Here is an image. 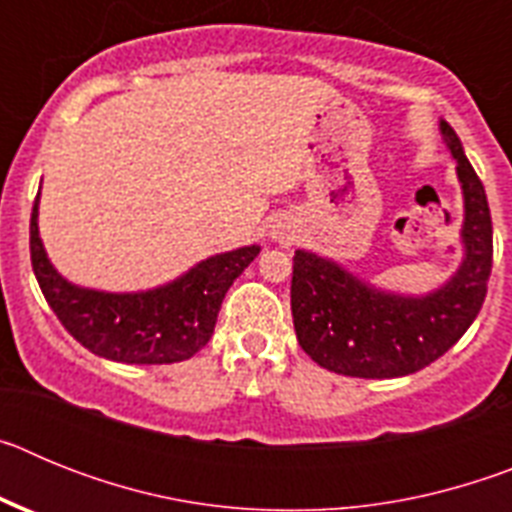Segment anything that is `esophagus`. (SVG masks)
<instances>
[{
	"label": "esophagus",
	"mask_w": 512,
	"mask_h": 512,
	"mask_svg": "<svg viewBox=\"0 0 512 512\" xmlns=\"http://www.w3.org/2000/svg\"><path fill=\"white\" fill-rule=\"evenodd\" d=\"M274 238H277V235H274ZM279 238H282V235H279Z\"/></svg>",
	"instance_id": "34e87169"
}]
</instances>
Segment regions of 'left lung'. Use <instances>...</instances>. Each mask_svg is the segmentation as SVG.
<instances>
[{
  "instance_id": "left-lung-1",
  "label": "left lung",
  "mask_w": 512,
  "mask_h": 512,
  "mask_svg": "<svg viewBox=\"0 0 512 512\" xmlns=\"http://www.w3.org/2000/svg\"><path fill=\"white\" fill-rule=\"evenodd\" d=\"M456 161L464 200L461 261L443 284L423 295L395 292L356 277L336 259L297 248L292 266V318L297 341L328 372L392 379L420 372L467 333L479 315L492 271V217L487 194L459 135L438 120Z\"/></svg>"
}]
</instances>
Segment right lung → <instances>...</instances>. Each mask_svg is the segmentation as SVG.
<instances>
[{
	"label": "right lung",
	"mask_w": 512,
	"mask_h": 512,
	"mask_svg": "<svg viewBox=\"0 0 512 512\" xmlns=\"http://www.w3.org/2000/svg\"><path fill=\"white\" fill-rule=\"evenodd\" d=\"M40 192L30 217V259L45 302L71 336L102 359L120 364H174L192 359L217 323L230 284L259 256L241 246L207 256L166 284L140 292H104L69 282L51 264L38 228Z\"/></svg>",
	"instance_id": "add662e5"
}]
</instances>
